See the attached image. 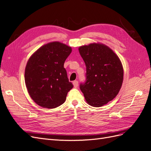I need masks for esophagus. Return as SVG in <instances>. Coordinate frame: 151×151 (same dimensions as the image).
Wrapping results in <instances>:
<instances>
[{"label":"esophagus","instance_id":"esophagus-1","mask_svg":"<svg viewBox=\"0 0 151 151\" xmlns=\"http://www.w3.org/2000/svg\"><path fill=\"white\" fill-rule=\"evenodd\" d=\"M73 85H74V88H77V87L78 86V81H75L73 82Z\"/></svg>","mask_w":151,"mask_h":151}]
</instances>
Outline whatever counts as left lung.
<instances>
[{"instance_id":"1","label":"left lung","mask_w":151,"mask_h":151,"mask_svg":"<svg viewBox=\"0 0 151 151\" xmlns=\"http://www.w3.org/2000/svg\"><path fill=\"white\" fill-rule=\"evenodd\" d=\"M86 66V82L80 89L90 106L101 107L115 98L122 88L123 68L117 55L101 43L79 48Z\"/></svg>"}]
</instances>
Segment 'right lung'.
I'll return each mask as SVG.
<instances>
[{
	"label": "right lung",
	"instance_id": "add662e5",
	"mask_svg": "<svg viewBox=\"0 0 151 151\" xmlns=\"http://www.w3.org/2000/svg\"><path fill=\"white\" fill-rule=\"evenodd\" d=\"M71 52L70 47L53 42L39 48L28 59L25 84L31 98L40 106L53 109L65 101L73 85L63 65Z\"/></svg>",
	"mask_w": 151,
	"mask_h": 151
}]
</instances>
